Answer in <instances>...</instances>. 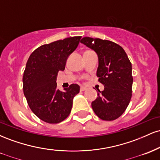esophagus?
<instances>
[{
	"label": "esophagus",
	"instance_id": "obj_1",
	"mask_svg": "<svg viewBox=\"0 0 160 160\" xmlns=\"http://www.w3.org/2000/svg\"><path fill=\"white\" fill-rule=\"evenodd\" d=\"M85 90H86V88L83 87V86H80V91L83 92V91H85Z\"/></svg>",
	"mask_w": 160,
	"mask_h": 160
}]
</instances>
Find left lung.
<instances>
[{
	"label": "left lung",
	"instance_id": "8db88e82",
	"mask_svg": "<svg viewBox=\"0 0 160 160\" xmlns=\"http://www.w3.org/2000/svg\"><path fill=\"white\" fill-rule=\"evenodd\" d=\"M80 43L97 53V77L104 86L92 102L95 113L103 120H114L127 108L132 98L133 78L132 64L126 52L114 42L86 37Z\"/></svg>",
	"mask_w": 160,
	"mask_h": 160
}]
</instances>
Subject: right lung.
<instances>
[{
	"label": "right lung",
	"instance_id": "add662e5",
	"mask_svg": "<svg viewBox=\"0 0 160 160\" xmlns=\"http://www.w3.org/2000/svg\"><path fill=\"white\" fill-rule=\"evenodd\" d=\"M81 39L71 37L42 45L28 59L23 74V92L28 104L38 118L48 123H58L71 113L73 98L80 92L78 84L65 91L57 89L56 77L64 71L68 57Z\"/></svg>",
	"mask_w": 160,
	"mask_h": 160
}]
</instances>
